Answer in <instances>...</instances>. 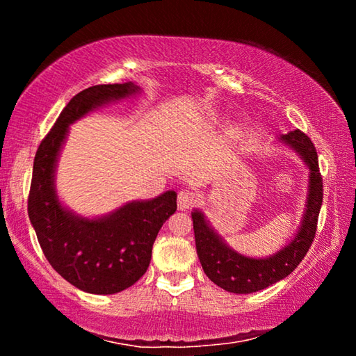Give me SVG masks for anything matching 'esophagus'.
I'll use <instances>...</instances> for the list:
<instances>
[{"instance_id": "34e87169", "label": "esophagus", "mask_w": 356, "mask_h": 356, "mask_svg": "<svg viewBox=\"0 0 356 356\" xmlns=\"http://www.w3.org/2000/svg\"><path fill=\"white\" fill-rule=\"evenodd\" d=\"M200 200V196L196 195L195 191L191 190H182L177 195V206L180 210H186V209H191L195 204Z\"/></svg>"}]
</instances>
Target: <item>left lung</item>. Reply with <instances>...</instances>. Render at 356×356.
<instances>
[{
	"label": "left lung",
	"instance_id": "8db88e82",
	"mask_svg": "<svg viewBox=\"0 0 356 356\" xmlns=\"http://www.w3.org/2000/svg\"><path fill=\"white\" fill-rule=\"evenodd\" d=\"M278 141L300 155L309 170L308 196L305 213L295 237L280 251L267 257H248L232 250L221 236L215 232L200 209L191 212L195 229L196 251L204 273L216 286L232 293H252L284 280L291 275L301 259L306 256L314 240L318 212L323 200L322 176L318 172L317 152L312 141L303 131L292 130L281 135Z\"/></svg>",
	"mask_w": 356,
	"mask_h": 356
}]
</instances>
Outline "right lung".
I'll list each match as a JSON object with an SVG mask.
<instances>
[{"mask_svg":"<svg viewBox=\"0 0 356 356\" xmlns=\"http://www.w3.org/2000/svg\"><path fill=\"white\" fill-rule=\"evenodd\" d=\"M141 91L135 83L97 84L78 92L34 156L28 215L47 261L88 293L111 295L134 286L146 273L152 245L163 222L176 212L177 193L168 190L147 201H131L114 212L86 218L59 201L55 172L69 125L97 108Z\"/></svg>","mask_w":356,"mask_h":356,"instance_id":"1","label":"right lung"}]
</instances>
